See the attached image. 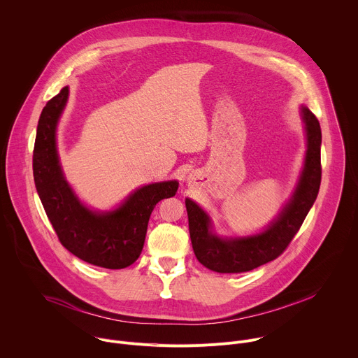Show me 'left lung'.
<instances>
[{
    "label": "left lung",
    "mask_w": 358,
    "mask_h": 358,
    "mask_svg": "<svg viewBox=\"0 0 358 358\" xmlns=\"http://www.w3.org/2000/svg\"><path fill=\"white\" fill-rule=\"evenodd\" d=\"M301 117L308 137L304 167L290 201L264 232L243 238H220L211 231L210 217L194 201L185 199L191 243L199 264L220 273L249 272L276 259L289 246L315 203L322 181L320 124L306 106H301Z\"/></svg>",
    "instance_id": "8db88e82"
}]
</instances>
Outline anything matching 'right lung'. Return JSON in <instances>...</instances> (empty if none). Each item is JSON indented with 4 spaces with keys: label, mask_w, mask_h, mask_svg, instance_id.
Segmentation results:
<instances>
[{
    "label": "right lung",
    "mask_w": 358,
    "mask_h": 358,
    "mask_svg": "<svg viewBox=\"0 0 358 358\" xmlns=\"http://www.w3.org/2000/svg\"><path fill=\"white\" fill-rule=\"evenodd\" d=\"M69 89L50 99L38 120L34 145V181L45 213L61 243L79 259L106 269H123L137 261L156 203L176 195L178 182L144 185L109 213L86 208L66 182L57 150V126Z\"/></svg>",
    "instance_id": "add662e5"
}]
</instances>
